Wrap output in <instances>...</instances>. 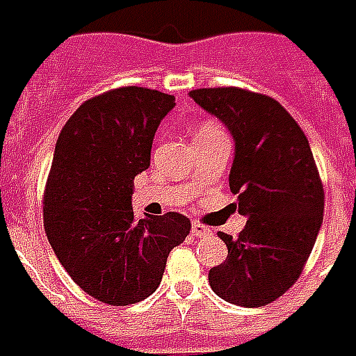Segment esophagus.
<instances>
[{"label":"esophagus","instance_id":"34e87169","mask_svg":"<svg viewBox=\"0 0 356 356\" xmlns=\"http://www.w3.org/2000/svg\"><path fill=\"white\" fill-rule=\"evenodd\" d=\"M211 234V228L209 226H203L201 222H191V236L193 238H205Z\"/></svg>","mask_w":356,"mask_h":356}]
</instances>
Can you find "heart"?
<instances>
[{
  "label": "heart",
  "instance_id": "obj_1",
  "mask_svg": "<svg viewBox=\"0 0 356 356\" xmlns=\"http://www.w3.org/2000/svg\"><path fill=\"white\" fill-rule=\"evenodd\" d=\"M222 132L220 128H218V124H214V122H211V120H207V122H203V124H199V128L195 130V138H199V136H211V134H218Z\"/></svg>",
  "mask_w": 356,
  "mask_h": 356
}]
</instances>
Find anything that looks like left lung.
<instances>
[{
    "mask_svg": "<svg viewBox=\"0 0 356 356\" xmlns=\"http://www.w3.org/2000/svg\"><path fill=\"white\" fill-rule=\"evenodd\" d=\"M236 142L230 190L247 218L238 238L218 234L228 257L209 270L218 297L264 307L299 280L318 236L324 188L307 136L274 97L241 88L190 92Z\"/></svg>",
    "mask_w": 356,
    "mask_h": 356,
    "instance_id": "obj_1",
    "label": "left lung"
}]
</instances>
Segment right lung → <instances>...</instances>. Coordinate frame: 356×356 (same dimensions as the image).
Segmentation results:
<instances>
[{"label":"right lung","mask_w":356,"mask_h":356,"mask_svg":"<svg viewBox=\"0 0 356 356\" xmlns=\"http://www.w3.org/2000/svg\"><path fill=\"white\" fill-rule=\"evenodd\" d=\"M168 93L124 86L84 102L63 126L44 191V228L70 278L113 307L161 284L166 257L190 234L180 213L136 218L134 178L151 163Z\"/></svg>","instance_id":"1"}]
</instances>
